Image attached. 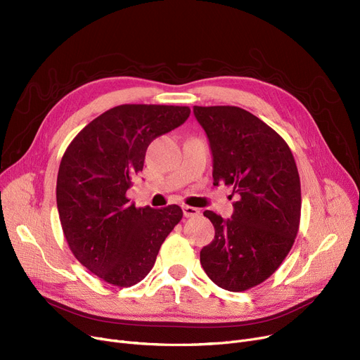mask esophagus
Listing matches in <instances>:
<instances>
[{
    "instance_id": "esophagus-1",
    "label": "esophagus",
    "mask_w": 360,
    "mask_h": 360,
    "mask_svg": "<svg viewBox=\"0 0 360 360\" xmlns=\"http://www.w3.org/2000/svg\"><path fill=\"white\" fill-rule=\"evenodd\" d=\"M182 210H184L185 217H198L200 216V210L195 209V207H191V205H184Z\"/></svg>"
}]
</instances>
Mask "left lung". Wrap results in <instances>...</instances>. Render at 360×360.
<instances>
[{
  "mask_svg": "<svg viewBox=\"0 0 360 360\" xmlns=\"http://www.w3.org/2000/svg\"><path fill=\"white\" fill-rule=\"evenodd\" d=\"M213 155L214 185H231L233 214L205 210L214 239L200 252L221 289L248 290L267 280L293 247L300 221V179L288 143L238 106H194Z\"/></svg>",
  "mask_w": 360,
  "mask_h": 360,
  "instance_id": "obj_1",
  "label": "left lung"
}]
</instances>
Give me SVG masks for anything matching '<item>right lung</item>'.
<instances>
[{
	"mask_svg": "<svg viewBox=\"0 0 360 360\" xmlns=\"http://www.w3.org/2000/svg\"><path fill=\"white\" fill-rule=\"evenodd\" d=\"M190 113L188 106L120 105L87 124L65 150L56 179L63 232L74 257L109 285L141 281L182 219L176 204L137 209L127 191L148 144Z\"/></svg>",
	"mask_w": 360,
	"mask_h": 360,
	"instance_id": "obj_1",
	"label": "right lung"
}]
</instances>
